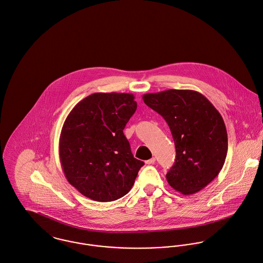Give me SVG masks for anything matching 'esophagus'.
Returning <instances> with one entry per match:
<instances>
[{
    "instance_id": "1",
    "label": "esophagus",
    "mask_w": 263,
    "mask_h": 263,
    "mask_svg": "<svg viewBox=\"0 0 263 263\" xmlns=\"http://www.w3.org/2000/svg\"><path fill=\"white\" fill-rule=\"evenodd\" d=\"M155 162H156V158H152L151 159H148V160L145 161L146 164H153V163H155Z\"/></svg>"
}]
</instances>
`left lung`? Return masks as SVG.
Masks as SVG:
<instances>
[{"label":"left lung","instance_id":"left-lung-1","mask_svg":"<svg viewBox=\"0 0 263 263\" xmlns=\"http://www.w3.org/2000/svg\"><path fill=\"white\" fill-rule=\"evenodd\" d=\"M142 99L162 116L175 141L168 185L184 195L205 188L219 174L228 153L227 129L218 110L203 95L189 89L146 93Z\"/></svg>","mask_w":263,"mask_h":263}]
</instances>
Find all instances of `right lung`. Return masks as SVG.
<instances>
[{
  "label": "right lung",
  "instance_id": "1",
  "mask_svg": "<svg viewBox=\"0 0 263 263\" xmlns=\"http://www.w3.org/2000/svg\"><path fill=\"white\" fill-rule=\"evenodd\" d=\"M132 93L97 92L67 116L59 141L67 181L82 195L108 202L132 188L143 161L134 158L123 130L137 108Z\"/></svg>",
  "mask_w": 263,
  "mask_h": 263
}]
</instances>
